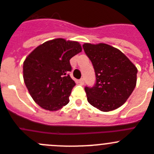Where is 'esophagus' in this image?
Instances as JSON below:
<instances>
[{
    "label": "esophagus",
    "instance_id": "34e87169",
    "mask_svg": "<svg viewBox=\"0 0 154 154\" xmlns=\"http://www.w3.org/2000/svg\"><path fill=\"white\" fill-rule=\"evenodd\" d=\"M79 84H81V85L84 84V79L83 78L80 79L79 80Z\"/></svg>",
    "mask_w": 154,
    "mask_h": 154
}]
</instances>
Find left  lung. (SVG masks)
Segmentation results:
<instances>
[{
	"label": "left lung",
	"mask_w": 154,
	"mask_h": 154,
	"mask_svg": "<svg viewBox=\"0 0 154 154\" xmlns=\"http://www.w3.org/2000/svg\"><path fill=\"white\" fill-rule=\"evenodd\" d=\"M94 69L96 82L85 87L88 103L103 112L122 106L134 91L137 69L119 50L106 44L82 45Z\"/></svg>",
	"instance_id": "left-lung-1"
}]
</instances>
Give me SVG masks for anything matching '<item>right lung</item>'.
Wrapping results in <instances>:
<instances>
[{
	"instance_id": "obj_1",
	"label": "right lung",
	"mask_w": 154,
	"mask_h": 154,
	"mask_svg": "<svg viewBox=\"0 0 154 154\" xmlns=\"http://www.w3.org/2000/svg\"><path fill=\"white\" fill-rule=\"evenodd\" d=\"M82 51L79 42L57 38L39 45L23 63V78L29 94L41 107L61 109L69 102L75 83L69 60Z\"/></svg>"
}]
</instances>
